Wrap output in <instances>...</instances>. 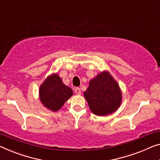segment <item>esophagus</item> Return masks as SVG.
Returning <instances> with one entry per match:
<instances>
[{"label":"esophagus","mask_w":160,"mask_h":160,"mask_svg":"<svg viewBox=\"0 0 160 160\" xmlns=\"http://www.w3.org/2000/svg\"><path fill=\"white\" fill-rule=\"evenodd\" d=\"M75 92H76V94L78 95H80L81 93V90L80 88H75Z\"/></svg>","instance_id":"1"}]
</instances>
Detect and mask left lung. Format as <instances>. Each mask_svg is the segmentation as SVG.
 I'll return each mask as SVG.
<instances>
[{"label": "left lung", "mask_w": 160, "mask_h": 160, "mask_svg": "<svg viewBox=\"0 0 160 160\" xmlns=\"http://www.w3.org/2000/svg\"><path fill=\"white\" fill-rule=\"evenodd\" d=\"M84 96L90 111L95 115L101 116L116 111L122 100L118 82L107 71L98 74L90 81Z\"/></svg>", "instance_id": "8db88e82"}]
</instances>
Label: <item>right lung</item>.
<instances>
[{
    "instance_id": "1",
    "label": "right lung",
    "mask_w": 160,
    "mask_h": 160,
    "mask_svg": "<svg viewBox=\"0 0 160 160\" xmlns=\"http://www.w3.org/2000/svg\"><path fill=\"white\" fill-rule=\"evenodd\" d=\"M72 94V90L64 84L57 74L49 76L39 88L40 101L54 112L59 110Z\"/></svg>"
}]
</instances>
